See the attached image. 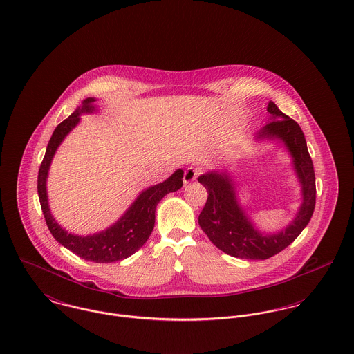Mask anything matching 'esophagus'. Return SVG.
<instances>
[{
  "label": "esophagus",
  "mask_w": 354,
  "mask_h": 354,
  "mask_svg": "<svg viewBox=\"0 0 354 354\" xmlns=\"http://www.w3.org/2000/svg\"><path fill=\"white\" fill-rule=\"evenodd\" d=\"M198 175H199V169H198V168L189 167V168L185 171V174H183V183H185V185H189V183L194 182L196 178H198Z\"/></svg>",
  "instance_id": "34e87169"
}]
</instances>
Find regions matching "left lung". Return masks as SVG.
Listing matches in <instances>:
<instances>
[{
  "label": "left lung",
  "instance_id": "8db88e82",
  "mask_svg": "<svg viewBox=\"0 0 354 354\" xmlns=\"http://www.w3.org/2000/svg\"><path fill=\"white\" fill-rule=\"evenodd\" d=\"M272 122L263 126L257 140H275L283 144L301 185L303 202L290 224L279 232H261L239 202L236 182L224 171H209L198 178L207 192L198 224L210 241L225 254L243 259H268L286 248L310 223L315 209L314 164L304 133L297 122L285 115L273 102L268 104Z\"/></svg>",
  "mask_w": 354,
  "mask_h": 354
}]
</instances>
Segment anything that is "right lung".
Wrapping results in <instances>:
<instances>
[{
  "mask_svg": "<svg viewBox=\"0 0 354 354\" xmlns=\"http://www.w3.org/2000/svg\"><path fill=\"white\" fill-rule=\"evenodd\" d=\"M95 100V97H86L82 100L81 107L55 127L40 164L38 194L46 224L51 235L54 236L59 244L85 261L96 263H111L129 258L147 243L155 227L156 206L167 194L178 192L183 186V169H176L167 180L141 192V194L136 198V201L129 206V209L122 214L118 221L107 230L86 236L75 235L65 231L51 216L48 207L46 189L47 175L58 147L65 140V137L79 124L80 115L93 113L96 110L93 106Z\"/></svg>",
  "mask_w": 354,
  "mask_h": 354,
  "instance_id": "obj_1",
  "label": "right lung"
}]
</instances>
